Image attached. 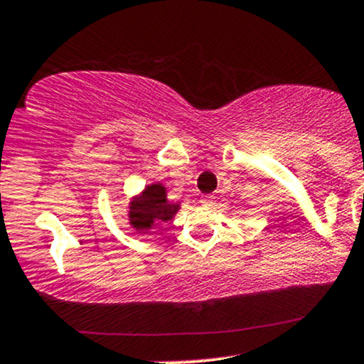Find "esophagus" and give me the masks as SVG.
<instances>
[{
	"mask_svg": "<svg viewBox=\"0 0 364 364\" xmlns=\"http://www.w3.org/2000/svg\"><path fill=\"white\" fill-rule=\"evenodd\" d=\"M213 201H215V198H213V196H201L200 198V203L203 205V207H212L213 205Z\"/></svg>",
	"mask_w": 364,
	"mask_h": 364,
	"instance_id": "esophagus-1",
	"label": "esophagus"
}]
</instances>
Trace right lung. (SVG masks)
Returning a JSON list of instances; mask_svg holds the SVG:
<instances>
[{
    "instance_id": "right-lung-1",
    "label": "right lung",
    "mask_w": 364,
    "mask_h": 364,
    "mask_svg": "<svg viewBox=\"0 0 364 364\" xmlns=\"http://www.w3.org/2000/svg\"><path fill=\"white\" fill-rule=\"evenodd\" d=\"M178 210V203H169L166 198V188L161 183H154L130 201L129 222L137 232H147L156 222L171 220Z\"/></svg>"
}]
</instances>
